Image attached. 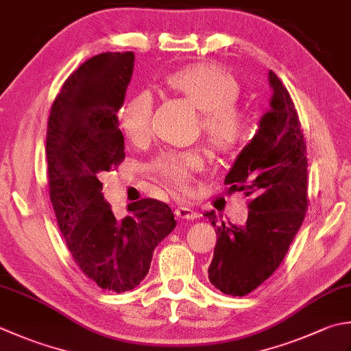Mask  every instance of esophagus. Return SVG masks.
<instances>
[{
  "mask_svg": "<svg viewBox=\"0 0 351 351\" xmlns=\"http://www.w3.org/2000/svg\"><path fill=\"white\" fill-rule=\"evenodd\" d=\"M175 215H176V217L187 219V221H190V219L193 221V219L197 217V213L191 207H189V205H180V207H176Z\"/></svg>",
  "mask_w": 351,
  "mask_h": 351,
  "instance_id": "34e87169",
  "label": "esophagus"
}]
</instances>
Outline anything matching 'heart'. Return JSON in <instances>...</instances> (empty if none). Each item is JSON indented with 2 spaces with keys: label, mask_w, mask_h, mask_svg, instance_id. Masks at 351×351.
<instances>
[{
  "label": "heart",
  "mask_w": 351,
  "mask_h": 351,
  "mask_svg": "<svg viewBox=\"0 0 351 351\" xmlns=\"http://www.w3.org/2000/svg\"><path fill=\"white\" fill-rule=\"evenodd\" d=\"M166 82L170 89L202 112V132L213 149L228 152L243 141L246 123L234 106L240 85L228 71L213 64H196L171 73ZM152 112L154 97L149 91L135 94L120 109L119 125L129 141L147 138ZM202 166V158L196 152L164 154L152 164V170L169 189L187 191L191 176Z\"/></svg>",
  "instance_id": "1"
}]
</instances>
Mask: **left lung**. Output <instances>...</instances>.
<instances>
[{
	"instance_id": "1",
	"label": "left lung",
	"mask_w": 351,
	"mask_h": 351,
	"mask_svg": "<svg viewBox=\"0 0 351 351\" xmlns=\"http://www.w3.org/2000/svg\"><path fill=\"white\" fill-rule=\"evenodd\" d=\"M269 109L256 134L232 164L228 191L251 197L243 226L217 225L207 211L217 243L208 266L211 285L232 297H243L269 278L283 262L307 210L306 143L287 89L272 71Z\"/></svg>"
}]
</instances>
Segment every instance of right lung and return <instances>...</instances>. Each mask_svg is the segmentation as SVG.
<instances>
[{
  "instance_id": "1",
  "label": "right lung",
  "mask_w": 351,
  "mask_h": 351,
  "mask_svg": "<svg viewBox=\"0 0 351 351\" xmlns=\"http://www.w3.org/2000/svg\"><path fill=\"white\" fill-rule=\"evenodd\" d=\"M134 53H101L65 80L47 129L50 199L75 263L99 287L126 292L147 276L154 251L175 230V215L156 199L130 202L115 217L99 175L125 158L117 112L134 73Z\"/></svg>"
}]
</instances>
